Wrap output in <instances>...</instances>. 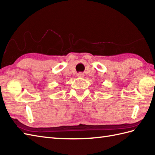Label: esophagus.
<instances>
[{
	"label": "esophagus",
	"mask_w": 155,
	"mask_h": 155,
	"mask_svg": "<svg viewBox=\"0 0 155 155\" xmlns=\"http://www.w3.org/2000/svg\"><path fill=\"white\" fill-rule=\"evenodd\" d=\"M77 77L79 78H83L84 77V75L83 73H82V72H79V73L77 74Z\"/></svg>",
	"instance_id": "esophagus-1"
}]
</instances>
